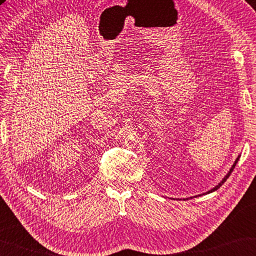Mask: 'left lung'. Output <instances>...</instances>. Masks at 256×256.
I'll use <instances>...</instances> for the list:
<instances>
[{"instance_id":"obj_1","label":"left lung","mask_w":256,"mask_h":256,"mask_svg":"<svg viewBox=\"0 0 256 256\" xmlns=\"http://www.w3.org/2000/svg\"><path fill=\"white\" fill-rule=\"evenodd\" d=\"M238 160H240V156H238L237 158H236V161H234V164H232V169H230L229 170V172L227 174H226V177L222 179V180H221V182L219 184V185H216L214 188H212V190H208V192H214V190H219V188L221 187V186H222L224 185V182H226V180H227L228 178H229V176L230 174H232V170L234 169V166H236V164H237V162H238Z\"/></svg>"}]
</instances>
